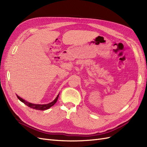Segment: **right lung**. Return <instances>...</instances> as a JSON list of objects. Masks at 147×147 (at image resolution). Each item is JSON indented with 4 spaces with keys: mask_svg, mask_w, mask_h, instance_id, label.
Returning <instances> with one entry per match:
<instances>
[{
    "mask_svg": "<svg viewBox=\"0 0 147 147\" xmlns=\"http://www.w3.org/2000/svg\"><path fill=\"white\" fill-rule=\"evenodd\" d=\"M59 94L57 96V97H56V99L53 102H50V103H49V104H43V105L42 104H34L30 103V102L26 101L23 99L21 98V97H19L18 95H16V96H17V97L18 98V99L20 100H21L22 102H23V103L25 105L29 107L34 109H35V110H45L50 109L51 107H52L53 105H54L56 104V102H57V99H58V97H59Z\"/></svg>",
    "mask_w": 147,
    "mask_h": 147,
    "instance_id": "obj_1",
    "label": "right lung"
}]
</instances>
